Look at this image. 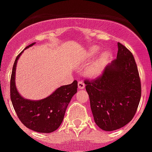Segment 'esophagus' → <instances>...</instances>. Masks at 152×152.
I'll list each match as a JSON object with an SVG mask.
<instances>
[{
  "instance_id": "esophagus-1",
  "label": "esophagus",
  "mask_w": 152,
  "mask_h": 152,
  "mask_svg": "<svg viewBox=\"0 0 152 152\" xmlns=\"http://www.w3.org/2000/svg\"><path fill=\"white\" fill-rule=\"evenodd\" d=\"M85 87V84L83 83V81H79L78 82V88L79 89H83Z\"/></svg>"
}]
</instances>
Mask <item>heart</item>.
<instances>
[{
	"label": "heart",
	"instance_id": "1",
	"mask_svg": "<svg viewBox=\"0 0 152 152\" xmlns=\"http://www.w3.org/2000/svg\"><path fill=\"white\" fill-rule=\"evenodd\" d=\"M99 48H97V47L93 48L92 50H91V55H92V56L95 55L96 53H99ZM107 57H108V53H102V54L101 56L93 63L91 67L89 69V73H90L91 76H96V75H98V74L101 72L102 69V67H103L104 63H105V61H106V59H107Z\"/></svg>",
	"mask_w": 152,
	"mask_h": 152
}]
</instances>
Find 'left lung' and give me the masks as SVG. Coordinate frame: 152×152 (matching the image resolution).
<instances>
[{"label": "left lung", "instance_id": "1", "mask_svg": "<svg viewBox=\"0 0 152 152\" xmlns=\"http://www.w3.org/2000/svg\"><path fill=\"white\" fill-rule=\"evenodd\" d=\"M117 58L99 77L84 80L95 124L104 131L127 125L134 117L141 97V83L134 57L118 43Z\"/></svg>", "mask_w": 152, "mask_h": 152}]
</instances>
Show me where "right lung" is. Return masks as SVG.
I'll return each mask as SVG.
<instances>
[{"mask_svg":"<svg viewBox=\"0 0 152 152\" xmlns=\"http://www.w3.org/2000/svg\"><path fill=\"white\" fill-rule=\"evenodd\" d=\"M34 45L30 44L25 50ZM20 53L13 64L10 81V97L15 113L21 122L30 129L42 133L57 130L64 119L67 106L77 92V81L64 85L41 100H30L23 98L15 87V71Z\"/></svg>","mask_w":152,"mask_h":152,"instance_id":"obj_1","label":"right lung"}]
</instances>
